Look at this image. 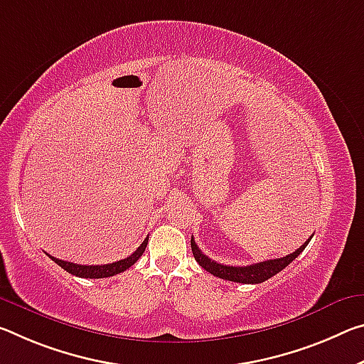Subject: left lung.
<instances>
[{
    "label": "left lung",
    "instance_id": "obj_1",
    "mask_svg": "<svg viewBox=\"0 0 364 364\" xmlns=\"http://www.w3.org/2000/svg\"><path fill=\"white\" fill-rule=\"evenodd\" d=\"M311 238H313V236H309L306 243L301 245L295 252H291V255H288L285 257L269 259V261L251 264V265H241V267H238V265H223L212 261L210 257L203 255V251H200L198 245H196L194 238H191V250H193L194 259L198 261L200 267L205 269L207 272H210L212 275L218 277V279L236 282V284H262V282L269 280L270 277L279 274L280 270H284L288 264L295 261V259L304 251V247L308 246Z\"/></svg>",
    "mask_w": 364,
    "mask_h": 364
}]
</instances>
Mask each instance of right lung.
<instances>
[{"mask_svg": "<svg viewBox=\"0 0 364 364\" xmlns=\"http://www.w3.org/2000/svg\"><path fill=\"white\" fill-rule=\"evenodd\" d=\"M149 238H146L142 241V245L137 247V250L132 252L129 257L121 259V261L112 262V264H103V265H80V264H74V262H68V261H61V259H56L53 256L48 257L51 261H55L61 269H65L66 272L76 275V277H82V279H105V277H113L117 274L124 272L126 269H129L131 265H134L137 262L144 251H146Z\"/></svg>", "mask_w": 364, "mask_h": 364, "instance_id": "right-lung-1", "label": "right lung"}]
</instances>
